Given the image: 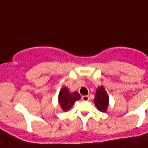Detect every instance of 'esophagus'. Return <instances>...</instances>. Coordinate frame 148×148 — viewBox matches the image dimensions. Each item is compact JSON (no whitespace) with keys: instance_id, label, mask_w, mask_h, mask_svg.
Returning a JSON list of instances; mask_svg holds the SVG:
<instances>
[{"instance_id":"obj_1","label":"esophagus","mask_w":148,"mask_h":148,"mask_svg":"<svg viewBox=\"0 0 148 148\" xmlns=\"http://www.w3.org/2000/svg\"><path fill=\"white\" fill-rule=\"evenodd\" d=\"M82 101H89V96L88 95H83L82 97Z\"/></svg>"}]
</instances>
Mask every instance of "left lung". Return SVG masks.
Segmentation results:
<instances>
[{
  "instance_id": "8db88e82",
  "label": "left lung",
  "mask_w": 148,
  "mask_h": 148,
  "mask_svg": "<svg viewBox=\"0 0 148 148\" xmlns=\"http://www.w3.org/2000/svg\"><path fill=\"white\" fill-rule=\"evenodd\" d=\"M94 102L96 108L101 112H105L108 109V104H109V97L103 86L98 87L95 92Z\"/></svg>"
}]
</instances>
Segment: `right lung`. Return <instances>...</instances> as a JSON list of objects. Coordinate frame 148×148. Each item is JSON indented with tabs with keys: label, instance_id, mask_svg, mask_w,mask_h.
I'll list each match as a JSON object with an SVG mask.
<instances>
[{
	"label": "right lung",
	"instance_id": "add662e5",
	"mask_svg": "<svg viewBox=\"0 0 148 148\" xmlns=\"http://www.w3.org/2000/svg\"><path fill=\"white\" fill-rule=\"evenodd\" d=\"M81 99V95L77 92H70L67 87H63L58 95V103L63 111H67L71 108L77 100Z\"/></svg>",
	"mask_w": 148,
	"mask_h": 148
}]
</instances>
